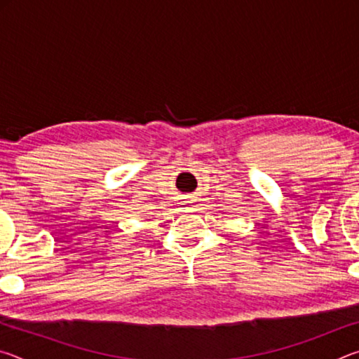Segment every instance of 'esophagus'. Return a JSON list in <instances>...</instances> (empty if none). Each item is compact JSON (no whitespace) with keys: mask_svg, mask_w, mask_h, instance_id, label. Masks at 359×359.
Segmentation results:
<instances>
[{"mask_svg":"<svg viewBox=\"0 0 359 359\" xmlns=\"http://www.w3.org/2000/svg\"><path fill=\"white\" fill-rule=\"evenodd\" d=\"M185 203H187V208H185V209H193L191 201H185Z\"/></svg>","mask_w":359,"mask_h":359,"instance_id":"34e87169","label":"esophagus"}]
</instances>
